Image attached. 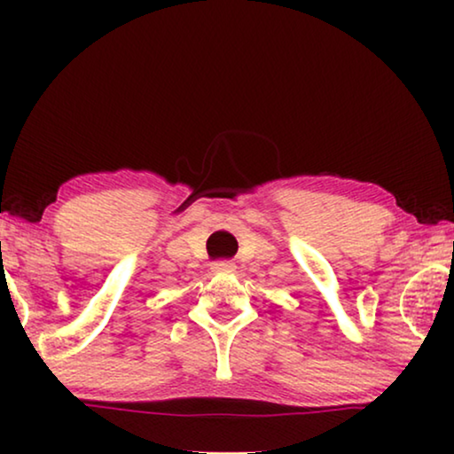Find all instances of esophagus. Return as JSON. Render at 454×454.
<instances>
[{"instance_id": "34e87169", "label": "esophagus", "mask_w": 454, "mask_h": 454, "mask_svg": "<svg viewBox=\"0 0 454 454\" xmlns=\"http://www.w3.org/2000/svg\"><path fill=\"white\" fill-rule=\"evenodd\" d=\"M233 266L227 260H219V262L213 264V272H231Z\"/></svg>"}]
</instances>
